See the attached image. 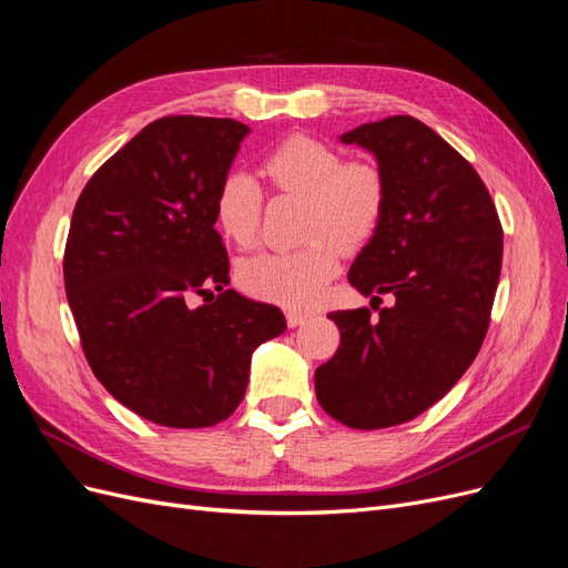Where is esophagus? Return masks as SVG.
Instances as JSON below:
<instances>
[{"label":"esophagus","mask_w":568,"mask_h":568,"mask_svg":"<svg viewBox=\"0 0 568 568\" xmlns=\"http://www.w3.org/2000/svg\"><path fill=\"white\" fill-rule=\"evenodd\" d=\"M310 320V312H303V310H286V324L293 328V326H301Z\"/></svg>","instance_id":"esophagus-1"}]
</instances>
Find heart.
<instances>
[{
    "label": "heart",
    "mask_w": 568,
    "mask_h": 568,
    "mask_svg": "<svg viewBox=\"0 0 568 568\" xmlns=\"http://www.w3.org/2000/svg\"><path fill=\"white\" fill-rule=\"evenodd\" d=\"M280 192L307 197L305 246L265 251L244 261L240 286L253 298L305 307L315 303L334 280L345 246L374 237L387 204V183L378 164L345 162L343 154L310 135H288L261 164ZM265 194L248 171H230L216 192V219L237 246H253L261 234Z\"/></svg>",
    "instance_id": "heart-1"
}]
</instances>
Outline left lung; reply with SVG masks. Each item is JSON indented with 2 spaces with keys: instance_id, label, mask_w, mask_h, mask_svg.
Here are the masks:
<instances>
[{
  "instance_id": "8db88e82",
  "label": "left lung",
  "mask_w": 568,
  "mask_h": 568,
  "mask_svg": "<svg viewBox=\"0 0 568 568\" xmlns=\"http://www.w3.org/2000/svg\"><path fill=\"white\" fill-rule=\"evenodd\" d=\"M374 154L387 204L347 280L377 310L331 312L341 328L334 357L315 371L331 418L381 429L439 402L484 343L503 261V227L473 164L439 133L408 114L341 135Z\"/></svg>"
}]
</instances>
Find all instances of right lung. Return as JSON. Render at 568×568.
Listing matches in <instances>:
<instances>
[{
	"instance_id": "1",
	"label": "right lung",
	"mask_w": 568,
	"mask_h": 568,
	"mask_svg": "<svg viewBox=\"0 0 568 568\" xmlns=\"http://www.w3.org/2000/svg\"><path fill=\"white\" fill-rule=\"evenodd\" d=\"M246 133L219 116H162L91 175L72 211L63 277L87 362L116 402L158 425L225 420L244 399L253 349L286 328L280 307L227 288L213 227ZM194 295L205 298L197 308Z\"/></svg>"
}]
</instances>
